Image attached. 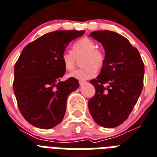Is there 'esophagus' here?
Returning <instances> with one entry per match:
<instances>
[{
    "mask_svg": "<svg viewBox=\"0 0 157 157\" xmlns=\"http://www.w3.org/2000/svg\"><path fill=\"white\" fill-rule=\"evenodd\" d=\"M79 83H80V85H81V86H82V85H84L85 83H86V81H79Z\"/></svg>",
    "mask_w": 157,
    "mask_h": 157,
    "instance_id": "esophagus-1",
    "label": "esophagus"
}]
</instances>
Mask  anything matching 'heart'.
<instances>
[{
  "label": "heart",
  "instance_id": "obj_1",
  "mask_svg": "<svg viewBox=\"0 0 157 157\" xmlns=\"http://www.w3.org/2000/svg\"><path fill=\"white\" fill-rule=\"evenodd\" d=\"M82 57L83 67L74 71L70 77L85 81L94 76L97 69L102 67L105 63V55L102 51L96 48V44L89 38H83L72 45V51L65 50L62 54V62L67 71H72L76 66V57Z\"/></svg>",
  "mask_w": 157,
  "mask_h": 157
}]
</instances>
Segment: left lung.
Here are the masks:
<instances>
[{
    "label": "left lung",
    "instance_id": "obj_1",
    "mask_svg": "<svg viewBox=\"0 0 157 157\" xmlns=\"http://www.w3.org/2000/svg\"><path fill=\"white\" fill-rule=\"evenodd\" d=\"M90 37L102 44L105 63L90 83L95 94L88 103L94 122L113 128L123 124L142 93L144 64L139 52L126 38L109 30L94 31Z\"/></svg>",
    "mask_w": 157,
    "mask_h": 157
}]
</instances>
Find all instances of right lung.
I'll return each instance as SVG.
<instances>
[{"label":"right lung","mask_w":157,"mask_h":157,"mask_svg":"<svg viewBox=\"0 0 157 157\" xmlns=\"http://www.w3.org/2000/svg\"><path fill=\"white\" fill-rule=\"evenodd\" d=\"M84 30L46 33L23 49L15 65L13 89L20 113L33 126L50 129L64 118L68 95L79 87L70 78L61 81L66 69L62 54L71 41Z\"/></svg>","instance_id":"1"}]
</instances>
